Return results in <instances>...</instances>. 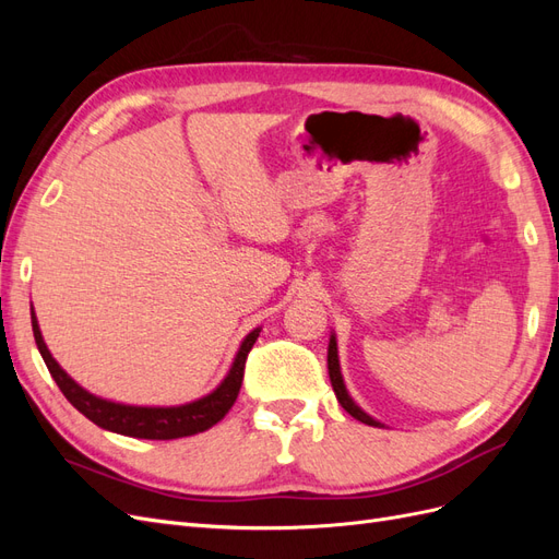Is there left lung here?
<instances>
[{
    "instance_id": "8db88e82",
    "label": "left lung",
    "mask_w": 559,
    "mask_h": 559,
    "mask_svg": "<svg viewBox=\"0 0 559 559\" xmlns=\"http://www.w3.org/2000/svg\"><path fill=\"white\" fill-rule=\"evenodd\" d=\"M329 378H331V384H333V392H335V399L337 403L343 405V408L354 417L364 421V425L368 427H382L378 419H373L370 415H366L357 403H354V399L347 394V386L343 382V373H341V361H337V345H335V335H331L329 341Z\"/></svg>"
}]
</instances>
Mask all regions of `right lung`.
I'll return each mask as SVG.
<instances>
[{"label": "right lung", "instance_id": "add662e5", "mask_svg": "<svg viewBox=\"0 0 559 559\" xmlns=\"http://www.w3.org/2000/svg\"><path fill=\"white\" fill-rule=\"evenodd\" d=\"M32 331H35V343L39 347L41 359L48 368V373L53 376L56 384L64 399L70 401L74 408L86 415L93 425L103 427L114 433H123L132 438H148V441H173V438L193 436L200 431H207L214 427L216 421H222L226 413L233 408L235 399L240 394L242 378H245V361L247 354L257 343L261 329H253L235 354L233 366L228 376L222 380L214 392L202 396L198 401L183 403V405H170V408H151V405H126V403H114L107 399H99L91 392H86L81 384H76L70 376L64 373L60 364L50 357V352L44 343L39 321L32 308Z\"/></svg>", "mask_w": 559, "mask_h": 559}]
</instances>
